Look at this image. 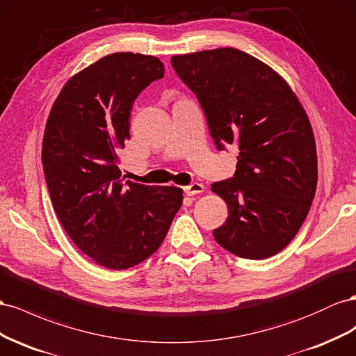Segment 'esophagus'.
Wrapping results in <instances>:
<instances>
[{"instance_id":"esophagus-1","label":"esophagus","mask_w":356,"mask_h":356,"mask_svg":"<svg viewBox=\"0 0 356 356\" xmlns=\"http://www.w3.org/2000/svg\"><path fill=\"white\" fill-rule=\"evenodd\" d=\"M184 191H185V194L186 195H197V194H201V192L202 191H204V186H202L201 184H197V181H195V184H191L189 186H185L184 188Z\"/></svg>"}]
</instances>
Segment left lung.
Listing matches in <instances>:
<instances>
[{
  "label": "left lung",
  "instance_id": "obj_1",
  "mask_svg": "<svg viewBox=\"0 0 356 356\" xmlns=\"http://www.w3.org/2000/svg\"><path fill=\"white\" fill-rule=\"evenodd\" d=\"M171 65L197 95L218 149L240 150L234 177L211 185L228 206L213 237L240 258L276 255L296 237L316 192L306 110L285 79L238 49L175 55Z\"/></svg>",
  "mask_w": 356,
  "mask_h": 356
}]
</instances>
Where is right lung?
I'll use <instances>...</instances> for the list:
<instances>
[{
	"mask_svg": "<svg viewBox=\"0 0 356 356\" xmlns=\"http://www.w3.org/2000/svg\"><path fill=\"white\" fill-rule=\"evenodd\" d=\"M161 77L164 65L152 55L103 56L68 80L46 122L42 161L56 216L74 245L110 270L155 253L184 202L180 188L134 184L119 168L134 99Z\"/></svg>",
	"mask_w": 356,
	"mask_h": 356,
	"instance_id": "right-lung-1",
	"label": "right lung"
}]
</instances>
